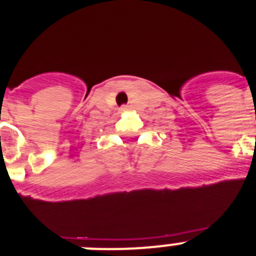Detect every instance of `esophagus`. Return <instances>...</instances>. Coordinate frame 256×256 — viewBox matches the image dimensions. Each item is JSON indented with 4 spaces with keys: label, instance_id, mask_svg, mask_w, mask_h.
<instances>
[{
    "label": "esophagus",
    "instance_id": "34e87169",
    "mask_svg": "<svg viewBox=\"0 0 256 256\" xmlns=\"http://www.w3.org/2000/svg\"><path fill=\"white\" fill-rule=\"evenodd\" d=\"M128 106H122V107H121V111H126V110H128Z\"/></svg>",
    "mask_w": 256,
    "mask_h": 256
}]
</instances>
